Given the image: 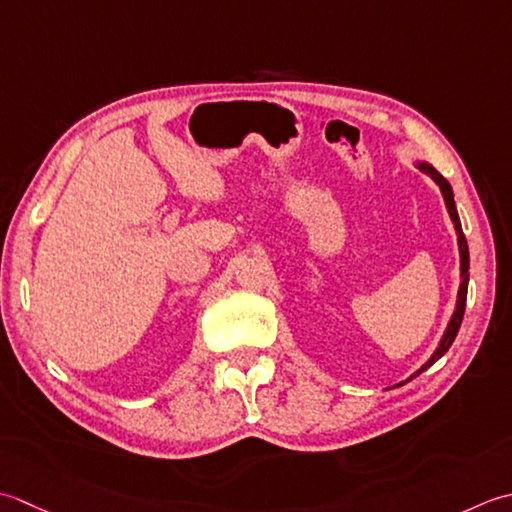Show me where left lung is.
I'll list each match as a JSON object with an SVG mask.
<instances>
[{
    "mask_svg": "<svg viewBox=\"0 0 512 512\" xmlns=\"http://www.w3.org/2000/svg\"><path fill=\"white\" fill-rule=\"evenodd\" d=\"M417 168H420L424 174H429L431 179L437 183V187H440V192L444 196V203H446V210H448V216H451V221L455 225V232H457V245H460V271H462V283H460V291H457V305H455V311H453V318L451 322H448V327L444 331V336L440 340V347L435 349L433 356L429 358V362L422 364L420 369H417L411 378H415V375H420L422 371H426L431 367V364H435L437 360H440L444 353L448 351V347H451L457 331H460V325H462V318H464V307H466V291H468V245H466V236L462 232V223H460V216H457V210H455V201H453V190H451V183H448L444 176L437 172L433 165L429 163H417Z\"/></svg>",
    "mask_w": 512,
    "mask_h": 512,
    "instance_id": "left-lung-1",
    "label": "left lung"
}]
</instances>
